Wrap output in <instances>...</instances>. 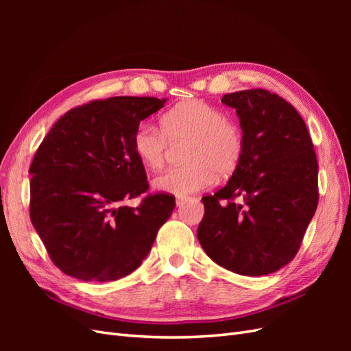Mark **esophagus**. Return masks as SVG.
<instances>
[{
    "label": "esophagus",
    "mask_w": 351,
    "mask_h": 351,
    "mask_svg": "<svg viewBox=\"0 0 351 351\" xmlns=\"http://www.w3.org/2000/svg\"><path fill=\"white\" fill-rule=\"evenodd\" d=\"M186 200H187L186 196H178V197L176 199V205H177V206H182Z\"/></svg>",
    "instance_id": "34e87169"
}]
</instances>
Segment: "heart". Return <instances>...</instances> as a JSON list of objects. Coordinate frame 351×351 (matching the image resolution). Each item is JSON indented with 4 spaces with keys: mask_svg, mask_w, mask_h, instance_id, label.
Listing matches in <instances>:
<instances>
[{
    "mask_svg": "<svg viewBox=\"0 0 351 351\" xmlns=\"http://www.w3.org/2000/svg\"><path fill=\"white\" fill-rule=\"evenodd\" d=\"M161 130L141 123L132 136L137 159L151 171H159L167 161L170 145L187 143L184 165L171 168L155 178L161 192L186 196L209 187L219 177L236 171L244 152L240 125L227 120L226 112L205 101L180 102L161 117Z\"/></svg>",
    "mask_w": 351,
    "mask_h": 351,
    "instance_id": "b5f03b06",
    "label": "heart"
}]
</instances>
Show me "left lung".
I'll use <instances>...</instances> for the list:
<instances>
[{
    "label": "left lung",
    "instance_id": "obj_1",
    "mask_svg": "<svg viewBox=\"0 0 351 351\" xmlns=\"http://www.w3.org/2000/svg\"><path fill=\"white\" fill-rule=\"evenodd\" d=\"M244 152L228 183L204 196L197 239L219 267L249 277L291 262L319 200L317 161L307 127L291 104L265 89L227 93Z\"/></svg>",
    "mask_w": 351,
    "mask_h": 351
}]
</instances>
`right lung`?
Instances as JSON below:
<instances>
[{
	"label": "right lung",
	"instance_id": "add662e5",
	"mask_svg": "<svg viewBox=\"0 0 351 351\" xmlns=\"http://www.w3.org/2000/svg\"><path fill=\"white\" fill-rule=\"evenodd\" d=\"M167 99L114 97L67 111L39 145L29 168L30 221L62 272L83 281H115L147 256L176 197L146 195L132 136Z\"/></svg>",
	"mask_w": 351,
	"mask_h": 351
}]
</instances>
